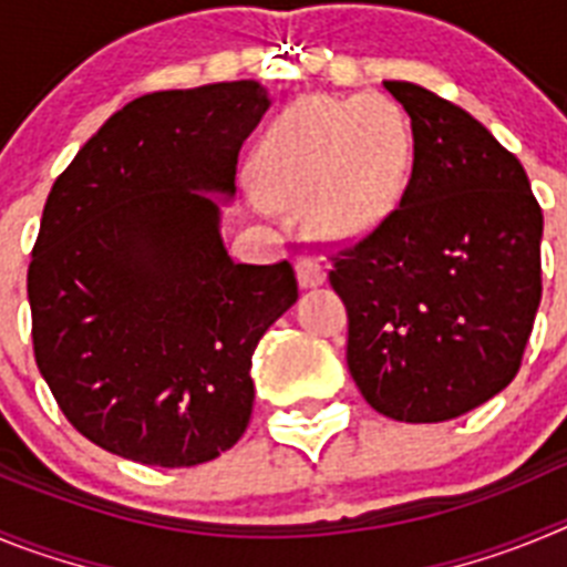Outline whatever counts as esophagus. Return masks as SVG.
Segmentation results:
<instances>
[{
  "mask_svg": "<svg viewBox=\"0 0 567 567\" xmlns=\"http://www.w3.org/2000/svg\"><path fill=\"white\" fill-rule=\"evenodd\" d=\"M295 269H298V284L303 289H315L327 280V269H323L318 258H300Z\"/></svg>",
  "mask_w": 567,
  "mask_h": 567,
  "instance_id": "esophagus-1",
  "label": "esophagus"
}]
</instances>
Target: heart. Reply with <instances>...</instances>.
I'll list each match as a JSON object with an SVG mask.
<instances>
[{
    "label": "heart",
    "instance_id": "heart-1",
    "mask_svg": "<svg viewBox=\"0 0 567 567\" xmlns=\"http://www.w3.org/2000/svg\"><path fill=\"white\" fill-rule=\"evenodd\" d=\"M414 138L403 110L383 96H312L289 107L258 155L255 209L309 207L320 235L363 238L403 202Z\"/></svg>",
    "mask_w": 567,
    "mask_h": 567
}]
</instances>
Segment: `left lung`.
<instances>
[{"mask_svg":"<svg viewBox=\"0 0 567 567\" xmlns=\"http://www.w3.org/2000/svg\"><path fill=\"white\" fill-rule=\"evenodd\" d=\"M383 87L412 118V182L329 280L365 403L400 423H443L519 372L543 298V209L517 155L474 115L420 84Z\"/></svg>","mask_w":567,"mask_h":567,"instance_id":"8db88e82","label":"left lung"}]
</instances>
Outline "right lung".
I'll use <instances>...</instances> for the list:
<instances>
[{"mask_svg": "<svg viewBox=\"0 0 567 567\" xmlns=\"http://www.w3.org/2000/svg\"><path fill=\"white\" fill-rule=\"evenodd\" d=\"M260 82L124 104L48 195L28 300L33 352L90 443L162 468L209 463L247 432L252 352L298 300L287 260L238 264L221 238Z\"/></svg>", "mask_w": 567, "mask_h": 567, "instance_id": "right-lung-1", "label": "right lung"}]
</instances>
